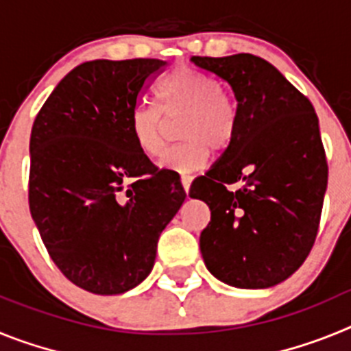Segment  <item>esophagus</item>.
Returning a JSON list of instances; mask_svg holds the SVG:
<instances>
[{
	"instance_id": "esophagus-1",
	"label": "esophagus",
	"mask_w": 351,
	"mask_h": 351,
	"mask_svg": "<svg viewBox=\"0 0 351 351\" xmlns=\"http://www.w3.org/2000/svg\"><path fill=\"white\" fill-rule=\"evenodd\" d=\"M191 181H193V178H191V176H188V173H182V176H181V184H182V188H184L186 195H188V191H190Z\"/></svg>"
}]
</instances>
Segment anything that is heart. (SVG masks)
<instances>
[{
    "mask_svg": "<svg viewBox=\"0 0 351 351\" xmlns=\"http://www.w3.org/2000/svg\"><path fill=\"white\" fill-rule=\"evenodd\" d=\"M158 110L137 107L130 117V133L144 156L156 158L163 149L165 119L179 116L176 135L181 138L163 154L160 167L193 172L209 160L210 147L225 151L239 126L237 105L214 77L191 66H178L156 88Z\"/></svg>",
    "mask_w": 351,
    "mask_h": 351,
    "instance_id": "b5f03b06",
    "label": "heart"
}]
</instances>
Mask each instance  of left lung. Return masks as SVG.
Segmentation results:
<instances>
[{"mask_svg": "<svg viewBox=\"0 0 351 351\" xmlns=\"http://www.w3.org/2000/svg\"><path fill=\"white\" fill-rule=\"evenodd\" d=\"M191 61L230 86L239 112L234 142L190 188L210 209L200 234L204 262L230 287H274L302 265L318 234L328 176L318 117L258 56Z\"/></svg>", "mask_w": 351, "mask_h": 351, "instance_id": "left-lung-1", "label": "left lung"}]
</instances>
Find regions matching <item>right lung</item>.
<instances>
[{
	"label": "right lung",
	"instance_id": "add662e5",
	"mask_svg": "<svg viewBox=\"0 0 351 351\" xmlns=\"http://www.w3.org/2000/svg\"><path fill=\"white\" fill-rule=\"evenodd\" d=\"M161 60H96L61 80L29 141V210L52 262L98 295L145 280L158 237L184 202L179 176L158 170L130 133V117Z\"/></svg>",
	"mask_w": 351,
	"mask_h": 351
}]
</instances>
